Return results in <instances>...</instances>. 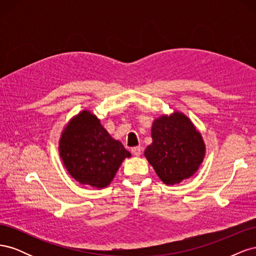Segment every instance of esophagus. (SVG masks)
I'll list each match as a JSON object with an SVG mask.
<instances>
[{"label": "esophagus", "instance_id": "esophagus-1", "mask_svg": "<svg viewBox=\"0 0 256 256\" xmlns=\"http://www.w3.org/2000/svg\"><path fill=\"white\" fill-rule=\"evenodd\" d=\"M131 152H132L134 156H140L141 154V152H142V148L140 146H136V147H134V148H131Z\"/></svg>", "mask_w": 256, "mask_h": 256}]
</instances>
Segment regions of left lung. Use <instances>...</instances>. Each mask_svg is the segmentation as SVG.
Wrapping results in <instances>:
<instances>
[{"mask_svg":"<svg viewBox=\"0 0 256 256\" xmlns=\"http://www.w3.org/2000/svg\"><path fill=\"white\" fill-rule=\"evenodd\" d=\"M152 138L144 154L162 182L175 184L194 175L206 148L187 116L180 112L160 116L152 122Z\"/></svg>","mask_w":256,"mask_h":256,"instance_id":"8db88e82","label":"left lung"}]
</instances>
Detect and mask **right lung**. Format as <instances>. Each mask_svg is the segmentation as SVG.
<instances>
[{
	"label": "right lung",
	"instance_id": "1",
	"mask_svg": "<svg viewBox=\"0 0 256 256\" xmlns=\"http://www.w3.org/2000/svg\"><path fill=\"white\" fill-rule=\"evenodd\" d=\"M60 156L76 182L106 188L131 154L108 134L96 115L84 110L67 124L60 138Z\"/></svg>",
	"mask_w": 256,
	"mask_h": 256
}]
</instances>
